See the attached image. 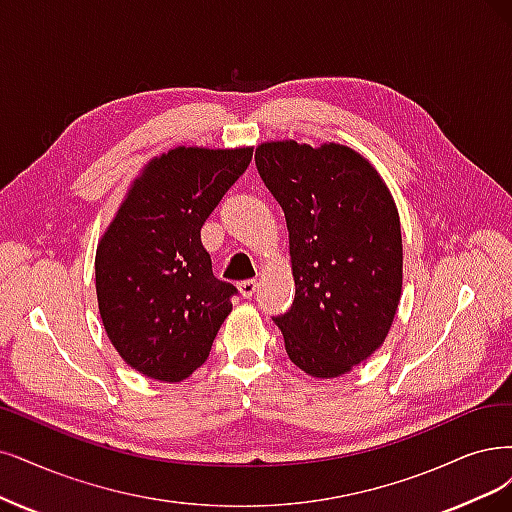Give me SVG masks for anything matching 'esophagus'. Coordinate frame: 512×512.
<instances>
[{
    "instance_id": "esophagus-1",
    "label": "esophagus",
    "mask_w": 512,
    "mask_h": 512,
    "mask_svg": "<svg viewBox=\"0 0 512 512\" xmlns=\"http://www.w3.org/2000/svg\"><path fill=\"white\" fill-rule=\"evenodd\" d=\"M257 280H242V282H238V291H240V295L242 297H253L255 295V291H257Z\"/></svg>"
}]
</instances>
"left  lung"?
I'll return each mask as SVG.
<instances>
[{"instance_id": "left-lung-1", "label": "left lung", "mask_w": 512, "mask_h": 512, "mask_svg": "<svg viewBox=\"0 0 512 512\" xmlns=\"http://www.w3.org/2000/svg\"><path fill=\"white\" fill-rule=\"evenodd\" d=\"M255 164L282 206L295 280L274 323L291 361L329 380L384 344L401 301L403 238L390 189L358 151L261 143Z\"/></svg>"}]
</instances>
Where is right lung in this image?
Here are the masks:
<instances>
[{"label": "right lung", "mask_w": 512, "mask_h": 512, "mask_svg": "<svg viewBox=\"0 0 512 512\" xmlns=\"http://www.w3.org/2000/svg\"><path fill=\"white\" fill-rule=\"evenodd\" d=\"M253 147L179 145L132 181L94 259L109 342L139 373L181 382L211 352L236 287L215 278L204 221L251 164Z\"/></svg>", "instance_id": "add662e5"}]
</instances>
